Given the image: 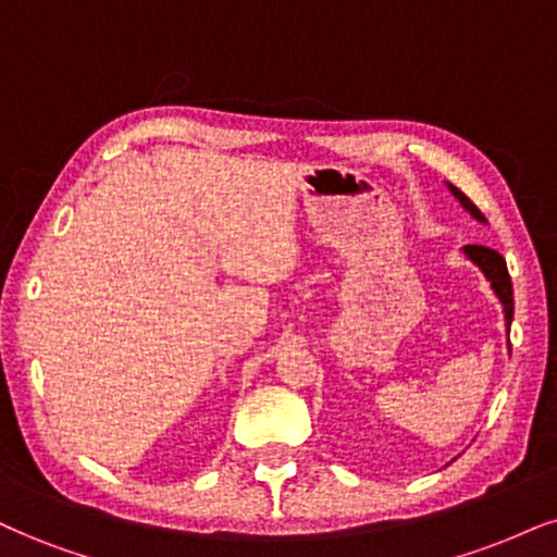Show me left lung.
<instances>
[{"label": "left lung", "mask_w": 557, "mask_h": 557, "mask_svg": "<svg viewBox=\"0 0 557 557\" xmlns=\"http://www.w3.org/2000/svg\"><path fill=\"white\" fill-rule=\"evenodd\" d=\"M449 190L455 194L457 201L462 203L465 209H468L470 214L478 219V222H485V216L480 214L478 206L472 203L470 198L462 194V190L455 188V185H449ZM465 256H468L472 263H475L480 271L485 273V278L491 281V289L496 292L500 305H504L506 325H511V320H513V289H511V276H509V268H506V260L500 258V252L491 250V247H485V245H465Z\"/></svg>", "instance_id": "left-lung-1"}]
</instances>
